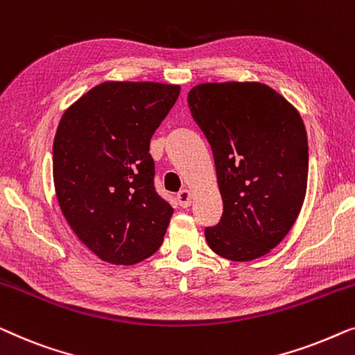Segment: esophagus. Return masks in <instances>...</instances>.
Masks as SVG:
<instances>
[{
  "mask_svg": "<svg viewBox=\"0 0 355 355\" xmlns=\"http://www.w3.org/2000/svg\"><path fill=\"white\" fill-rule=\"evenodd\" d=\"M191 199H193L191 191H189V189H187V188L180 189V191L177 193V201L182 207H188L189 204H191Z\"/></svg>",
  "mask_w": 355,
  "mask_h": 355,
  "instance_id": "obj_1",
  "label": "esophagus"
}]
</instances>
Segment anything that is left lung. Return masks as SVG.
I'll return each instance as SVG.
<instances>
[{"label":"left lung","instance_id":"obj_1","mask_svg":"<svg viewBox=\"0 0 355 355\" xmlns=\"http://www.w3.org/2000/svg\"><path fill=\"white\" fill-rule=\"evenodd\" d=\"M206 135L223 199L220 222L204 230L209 248L234 262L279 244L301 212L309 148L299 112L270 87L202 83L188 93Z\"/></svg>","mask_w":355,"mask_h":355}]
</instances>
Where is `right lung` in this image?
I'll return each mask as SVG.
<instances>
[{"mask_svg":"<svg viewBox=\"0 0 355 355\" xmlns=\"http://www.w3.org/2000/svg\"><path fill=\"white\" fill-rule=\"evenodd\" d=\"M178 85L106 82L64 112L53 144L61 211L103 261L130 266L161 246L173 209L154 187L149 141Z\"/></svg>","mask_w":355,"mask_h":355,"instance_id":"1","label":"right lung"}]
</instances>
